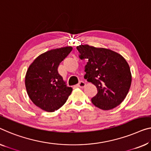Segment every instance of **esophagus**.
Segmentation results:
<instances>
[{
	"instance_id": "esophagus-1",
	"label": "esophagus",
	"mask_w": 151,
	"mask_h": 151,
	"mask_svg": "<svg viewBox=\"0 0 151 151\" xmlns=\"http://www.w3.org/2000/svg\"><path fill=\"white\" fill-rule=\"evenodd\" d=\"M85 85H86V84H85V82L80 81L79 83H78V87H81V88H83V87H85Z\"/></svg>"
}]
</instances>
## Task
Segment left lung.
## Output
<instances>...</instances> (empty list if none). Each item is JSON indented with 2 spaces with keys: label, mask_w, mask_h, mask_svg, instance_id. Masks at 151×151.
Wrapping results in <instances>:
<instances>
[{
  "label": "left lung",
  "mask_w": 151,
  "mask_h": 151,
  "mask_svg": "<svg viewBox=\"0 0 151 151\" xmlns=\"http://www.w3.org/2000/svg\"><path fill=\"white\" fill-rule=\"evenodd\" d=\"M76 49L81 59L88 61L84 78L98 89L91 102L104 111L117 106L124 100L132 83L131 71L125 58L111 49L88 45H81Z\"/></svg>",
  "instance_id": "1"
}]
</instances>
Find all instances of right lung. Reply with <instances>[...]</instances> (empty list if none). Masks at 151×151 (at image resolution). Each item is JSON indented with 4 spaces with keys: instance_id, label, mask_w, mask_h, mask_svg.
<instances>
[{
    "instance_id": "add662e5",
    "label": "right lung",
    "mask_w": 151,
    "mask_h": 151,
    "mask_svg": "<svg viewBox=\"0 0 151 151\" xmlns=\"http://www.w3.org/2000/svg\"><path fill=\"white\" fill-rule=\"evenodd\" d=\"M72 50V47H65L42 53L27 70L25 85L28 95L34 104L45 111L54 112L61 108L73 91L58 71L60 62Z\"/></svg>"
}]
</instances>
